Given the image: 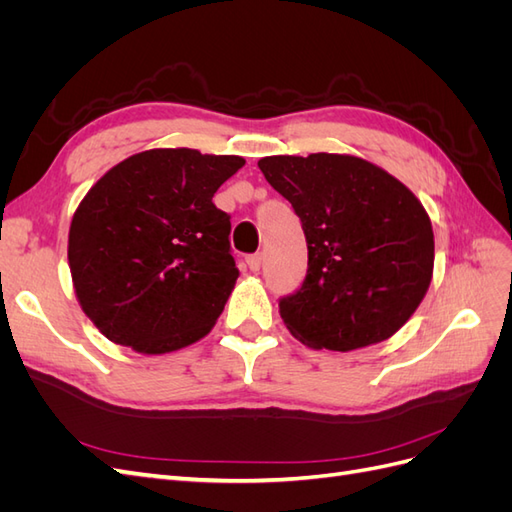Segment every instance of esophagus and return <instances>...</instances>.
<instances>
[{"instance_id": "34e87169", "label": "esophagus", "mask_w": 512, "mask_h": 512, "mask_svg": "<svg viewBox=\"0 0 512 512\" xmlns=\"http://www.w3.org/2000/svg\"><path fill=\"white\" fill-rule=\"evenodd\" d=\"M247 267H250L252 271H258L262 267V262H265V256H262V252H256V254H250L245 258Z\"/></svg>"}]
</instances>
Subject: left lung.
I'll return each mask as SVG.
<instances>
[{"mask_svg":"<svg viewBox=\"0 0 512 512\" xmlns=\"http://www.w3.org/2000/svg\"><path fill=\"white\" fill-rule=\"evenodd\" d=\"M258 166L307 241L305 280L280 299L288 331L309 348L348 352L404 327L433 271V230L416 196L386 170L337 153Z\"/></svg>","mask_w":512,"mask_h":512,"instance_id":"1","label":"left lung"}]
</instances>
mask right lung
Masks as SVG:
<instances>
[{"label": "right lung", "instance_id": "obj_1", "mask_svg": "<svg viewBox=\"0 0 512 512\" xmlns=\"http://www.w3.org/2000/svg\"><path fill=\"white\" fill-rule=\"evenodd\" d=\"M243 164L149 149L87 192L70 226V273L83 312L111 342L162 354L211 331L239 277L230 215L213 194Z\"/></svg>", "mask_w": 512, "mask_h": 512}]
</instances>
